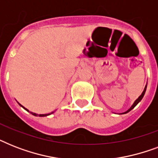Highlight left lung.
I'll use <instances>...</instances> for the list:
<instances>
[{"label":"left lung","mask_w":158,"mask_h":158,"mask_svg":"<svg viewBox=\"0 0 158 158\" xmlns=\"http://www.w3.org/2000/svg\"><path fill=\"white\" fill-rule=\"evenodd\" d=\"M147 84H148V83H147ZM146 89H147V84H146V86H145L144 89H143V93H142V94H141V95H140V96L139 97V98H138L136 99V100H135V102H134V103H133V105L131 106H130V109L126 110V111H125V112L121 113V114H126V113H128V112H129V111H130V110H132V109H134V108H135V106H137V104L139 103V102L141 101V100H142V99H143V96H144L145 92H146Z\"/></svg>","instance_id":"8db88e82"}]
</instances>
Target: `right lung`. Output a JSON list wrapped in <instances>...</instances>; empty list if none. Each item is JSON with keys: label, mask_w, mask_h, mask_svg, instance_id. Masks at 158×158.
I'll use <instances>...</instances> for the list:
<instances>
[{"label": "right lung", "mask_w": 158, "mask_h": 158, "mask_svg": "<svg viewBox=\"0 0 158 158\" xmlns=\"http://www.w3.org/2000/svg\"><path fill=\"white\" fill-rule=\"evenodd\" d=\"M18 103H19V102H18ZM19 105L20 106H22V107H23V109H24V110H27V111H28V112H30L31 114H32V115H35V116H40V117H43V116H48V115H51V114H52V113H54V111H52V112L48 113V114H39V115H38V114H36V113H34V112L29 111V110H28V109H27V108H25V107H24V106H23L21 105V104L19 103Z\"/></svg>", "instance_id": "add662e5"}]
</instances>
